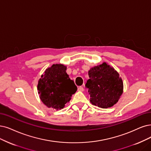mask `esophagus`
<instances>
[{"instance_id": "esophagus-1", "label": "esophagus", "mask_w": 151, "mask_h": 151, "mask_svg": "<svg viewBox=\"0 0 151 151\" xmlns=\"http://www.w3.org/2000/svg\"><path fill=\"white\" fill-rule=\"evenodd\" d=\"M78 90L80 91H84V88H83V86H79L78 88Z\"/></svg>"}]
</instances>
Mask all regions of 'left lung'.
<instances>
[{
  "instance_id": "1",
  "label": "left lung",
  "mask_w": 151,
  "mask_h": 151,
  "mask_svg": "<svg viewBox=\"0 0 151 151\" xmlns=\"http://www.w3.org/2000/svg\"><path fill=\"white\" fill-rule=\"evenodd\" d=\"M90 79L85 86L90 94L91 103L101 108H108L118 101L123 90V83L113 67L103 63L88 71Z\"/></svg>"
}]
</instances>
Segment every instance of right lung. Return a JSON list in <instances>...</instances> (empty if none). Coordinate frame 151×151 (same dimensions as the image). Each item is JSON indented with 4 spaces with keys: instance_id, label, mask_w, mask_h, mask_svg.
<instances>
[{
    "instance_id": "1",
    "label": "right lung",
    "mask_w": 151,
    "mask_h": 151,
    "mask_svg": "<svg viewBox=\"0 0 151 151\" xmlns=\"http://www.w3.org/2000/svg\"><path fill=\"white\" fill-rule=\"evenodd\" d=\"M66 70V67L63 65H53L45 70L38 81L40 98L48 108L57 110L63 108L77 90V86Z\"/></svg>"
}]
</instances>
